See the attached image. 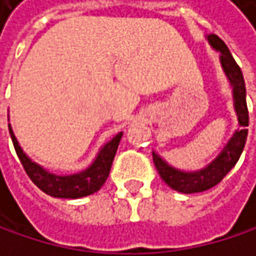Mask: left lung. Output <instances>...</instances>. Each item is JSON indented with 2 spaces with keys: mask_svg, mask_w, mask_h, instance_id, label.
Wrapping results in <instances>:
<instances>
[{
  "mask_svg": "<svg viewBox=\"0 0 256 256\" xmlns=\"http://www.w3.org/2000/svg\"><path fill=\"white\" fill-rule=\"evenodd\" d=\"M209 44L222 53V66L224 73L228 74L232 86H234V100H235V111L238 116V122L241 130L235 131L234 137L229 140V144L224 146V150L218 154L212 163H209L204 170L196 171V172H183L178 171L172 166H170L162 157H158L156 152H152V160L156 168L163 178V182L171 186L172 189L178 190L183 194H194V192H203L215 184H218L226 174L236 164L242 150L246 145L248 138V130L249 126V111H248V104H246V85H244V78H242L241 68L238 64L232 58L228 46L220 40L216 34H209L208 36Z\"/></svg>",
  "mask_w": 256,
  "mask_h": 256,
  "instance_id": "1",
  "label": "left lung"
}]
</instances>
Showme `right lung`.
<instances>
[{
	"mask_svg": "<svg viewBox=\"0 0 256 256\" xmlns=\"http://www.w3.org/2000/svg\"><path fill=\"white\" fill-rule=\"evenodd\" d=\"M8 131H10V137H12V142H14L15 151L24 166L27 176L30 177V180L40 188L42 192L52 197H58V198H80L85 196L94 194L96 190H99L104 186L105 180L108 178L114 156H116L119 142L122 138V132L114 136L108 144L104 145L96 160L92 163V166H88L85 171H80L72 176H56V174L47 172L40 164L33 163L22 152L10 125H8Z\"/></svg>",
	"mask_w": 256,
	"mask_h": 256,
	"instance_id": "right-lung-1",
	"label": "right lung"
}]
</instances>
